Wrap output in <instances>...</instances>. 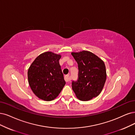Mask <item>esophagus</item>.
Here are the masks:
<instances>
[{"label": "esophagus", "instance_id": "esophagus-1", "mask_svg": "<svg viewBox=\"0 0 135 135\" xmlns=\"http://www.w3.org/2000/svg\"><path fill=\"white\" fill-rule=\"evenodd\" d=\"M64 80L66 82H68L69 81V75H66L64 76Z\"/></svg>", "mask_w": 135, "mask_h": 135}]
</instances>
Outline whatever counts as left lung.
I'll return each mask as SVG.
<instances>
[{"label":"left lung","instance_id":"obj_1","mask_svg":"<svg viewBox=\"0 0 135 135\" xmlns=\"http://www.w3.org/2000/svg\"><path fill=\"white\" fill-rule=\"evenodd\" d=\"M78 64L76 81H72V89L81 101H87L100 93L106 80V67L103 61L92 52L83 51L72 52Z\"/></svg>","mask_w":135,"mask_h":135}]
</instances>
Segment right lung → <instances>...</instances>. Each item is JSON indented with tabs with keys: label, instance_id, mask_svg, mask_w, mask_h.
<instances>
[{
	"label": "right lung",
	"instance_id": "add662e5",
	"mask_svg": "<svg viewBox=\"0 0 135 135\" xmlns=\"http://www.w3.org/2000/svg\"><path fill=\"white\" fill-rule=\"evenodd\" d=\"M61 57V55L51 52H44L38 56L29 68V84L39 98L47 101L53 100L66 84L59 63Z\"/></svg>",
	"mask_w": 135,
	"mask_h": 135
}]
</instances>
